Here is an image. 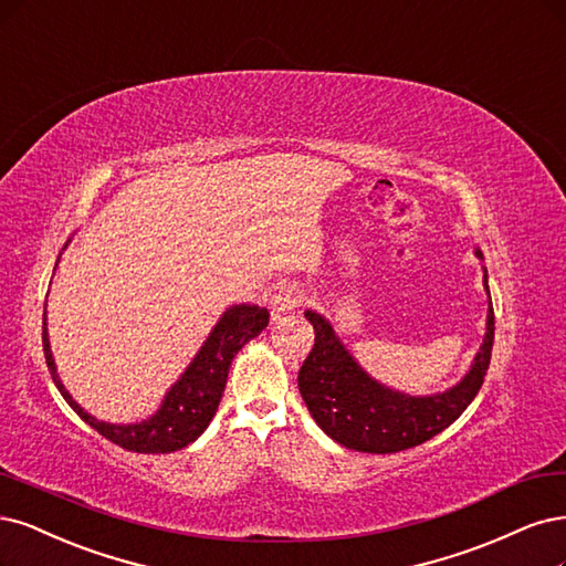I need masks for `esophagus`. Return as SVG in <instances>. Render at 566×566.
Segmentation results:
<instances>
[{
  "label": "esophagus",
  "instance_id": "esophagus-1",
  "mask_svg": "<svg viewBox=\"0 0 566 566\" xmlns=\"http://www.w3.org/2000/svg\"><path fill=\"white\" fill-rule=\"evenodd\" d=\"M302 292L297 287H281L274 297H271V314L274 318H281L283 314H290V311H295L302 304Z\"/></svg>",
  "mask_w": 566,
  "mask_h": 566
}]
</instances>
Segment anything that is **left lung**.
Listing matches in <instances>:
<instances>
[{"mask_svg": "<svg viewBox=\"0 0 566 566\" xmlns=\"http://www.w3.org/2000/svg\"><path fill=\"white\" fill-rule=\"evenodd\" d=\"M478 258H482L480 250ZM484 287L490 292L486 274ZM304 316L314 325L316 339L300 369V394L323 431L348 450L396 454L431 440L463 415L490 369L494 346L492 304L486 314V335L471 373L450 391L423 398L391 391L369 379L323 316L316 311H306Z\"/></svg>", "mask_w": 566, "mask_h": 566, "instance_id": "left-lung-1", "label": "left lung"}]
</instances>
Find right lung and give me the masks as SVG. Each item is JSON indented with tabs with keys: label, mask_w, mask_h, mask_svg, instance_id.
<instances>
[{
	"label": "right lung",
	"mask_w": 566,
	"mask_h": 566,
	"mask_svg": "<svg viewBox=\"0 0 566 566\" xmlns=\"http://www.w3.org/2000/svg\"><path fill=\"white\" fill-rule=\"evenodd\" d=\"M266 323H269V311L262 306L239 304V306L227 308L216 329H212L210 337L201 346L199 356L193 358V363L187 367V373L168 391L159 412L143 423H130V426L97 421L72 400V396L65 391V386L55 375V363L51 356L49 333H46V314H44L42 344H44L49 373L53 377V384L57 386V391H61L67 405L91 428H95L103 438L124 447L128 452L166 454V452L182 450V447H187L206 431L210 419L218 412L233 356H237L252 337H258L266 327Z\"/></svg>",
	"instance_id": "add662e5"
}]
</instances>
